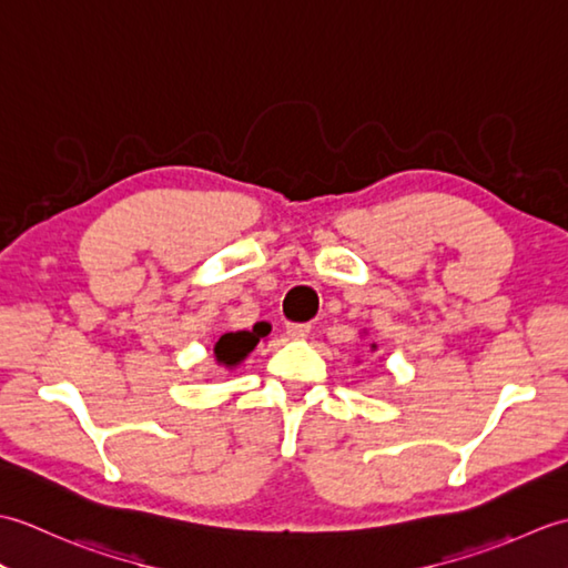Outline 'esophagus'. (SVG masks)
<instances>
[{
  "instance_id": "34e87169",
  "label": "esophagus",
  "mask_w": 568,
  "mask_h": 568,
  "mask_svg": "<svg viewBox=\"0 0 568 568\" xmlns=\"http://www.w3.org/2000/svg\"><path fill=\"white\" fill-rule=\"evenodd\" d=\"M310 329H312L310 324H297V322L285 324V332H287V336H291V339H307Z\"/></svg>"
}]
</instances>
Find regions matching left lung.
<instances>
[{
	"mask_svg": "<svg viewBox=\"0 0 568 568\" xmlns=\"http://www.w3.org/2000/svg\"><path fill=\"white\" fill-rule=\"evenodd\" d=\"M371 352H376V344H371Z\"/></svg>",
	"mask_w": 568,
	"mask_h": 568,
	"instance_id": "8db88e82",
	"label": "left lung"
}]
</instances>
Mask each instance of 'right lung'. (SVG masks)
<instances>
[{
	"label": "right lung",
	"mask_w": 568,
	"mask_h": 568,
	"mask_svg": "<svg viewBox=\"0 0 568 568\" xmlns=\"http://www.w3.org/2000/svg\"><path fill=\"white\" fill-rule=\"evenodd\" d=\"M261 336H265V332H258L253 327L251 332H229L222 334L220 342L214 344V358L216 364L224 368H236L239 364H244L246 356L256 348V344L261 342Z\"/></svg>",
	"instance_id": "right-lung-1"
}]
</instances>
